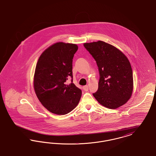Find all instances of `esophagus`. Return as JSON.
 <instances>
[{
    "mask_svg": "<svg viewBox=\"0 0 156 156\" xmlns=\"http://www.w3.org/2000/svg\"><path fill=\"white\" fill-rule=\"evenodd\" d=\"M83 90H84V91H86L89 90V86L87 85L83 86Z\"/></svg>",
    "mask_w": 156,
    "mask_h": 156,
    "instance_id": "34e87169",
    "label": "esophagus"
}]
</instances>
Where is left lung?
<instances>
[{"mask_svg":"<svg viewBox=\"0 0 156 156\" xmlns=\"http://www.w3.org/2000/svg\"><path fill=\"white\" fill-rule=\"evenodd\" d=\"M96 60L100 75L98 90L93 93L98 103L115 109L124 105L133 89V71L127 57L115 46L103 41L84 44Z\"/></svg>","mask_w":156,"mask_h":156,"instance_id":"8db88e82","label":"left lung"}]
</instances>
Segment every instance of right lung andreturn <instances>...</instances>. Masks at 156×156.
Masks as SVG:
<instances>
[{
    "label": "right lung",
    "instance_id": "obj_1",
    "mask_svg": "<svg viewBox=\"0 0 156 156\" xmlns=\"http://www.w3.org/2000/svg\"><path fill=\"white\" fill-rule=\"evenodd\" d=\"M78 46L56 43L45 50L37 63L34 89L43 106L56 115H65L78 105L82 90L73 83L72 62ZM71 77V83L66 81Z\"/></svg>",
    "mask_w": 156,
    "mask_h": 156
}]
</instances>
